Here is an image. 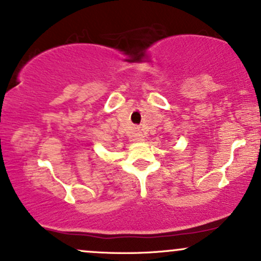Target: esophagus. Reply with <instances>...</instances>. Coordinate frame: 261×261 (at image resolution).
I'll return each instance as SVG.
<instances>
[{
    "label": "esophagus",
    "instance_id": "esophagus-1",
    "mask_svg": "<svg viewBox=\"0 0 261 261\" xmlns=\"http://www.w3.org/2000/svg\"><path fill=\"white\" fill-rule=\"evenodd\" d=\"M136 140H138V141H141V140H142V135H138V138H136Z\"/></svg>",
    "mask_w": 261,
    "mask_h": 261
}]
</instances>
